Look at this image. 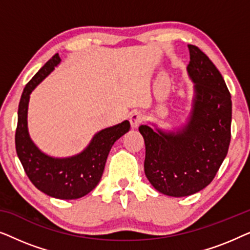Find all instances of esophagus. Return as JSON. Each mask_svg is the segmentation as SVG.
I'll return each mask as SVG.
<instances>
[{
    "label": "esophagus",
    "mask_w": 250,
    "mask_h": 250,
    "mask_svg": "<svg viewBox=\"0 0 250 250\" xmlns=\"http://www.w3.org/2000/svg\"><path fill=\"white\" fill-rule=\"evenodd\" d=\"M129 122H131L132 127L136 128L143 122V115L140 111L132 112L131 117H129Z\"/></svg>",
    "instance_id": "34e87169"
}]
</instances>
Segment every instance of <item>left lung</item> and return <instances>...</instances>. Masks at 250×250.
<instances>
[{"label": "left lung", "mask_w": 250, "mask_h": 250, "mask_svg": "<svg viewBox=\"0 0 250 250\" xmlns=\"http://www.w3.org/2000/svg\"><path fill=\"white\" fill-rule=\"evenodd\" d=\"M188 47V71L196 83L189 124L176 133L139 127L146 145V179L170 197L190 196L206 188L216 176L231 141L232 101L227 84L199 47Z\"/></svg>", "instance_id": "1"}]
</instances>
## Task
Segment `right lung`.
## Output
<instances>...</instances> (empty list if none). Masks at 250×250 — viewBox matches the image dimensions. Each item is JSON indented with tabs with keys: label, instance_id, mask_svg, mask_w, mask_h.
I'll list each match as a JSON object with an SVG mask.
<instances>
[{
	"label": "right lung",
	"instance_id": "obj_1",
	"mask_svg": "<svg viewBox=\"0 0 250 250\" xmlns=\"http://www.w3.org/2000/svg\"><path fill=\"white\" fill-rule=\"evenodd\" d=\"M59 62V54H54L23 88L15 135L16 151L30 182L40 191L58 199H78L97 187L112 145L128 132L131 125L125 121L102 129L94 135L83 152L71 158L56 159L41 152L29 139L27 131L29 94Z\"/></svg>",
	"mask_w": 250,
	"mask_h": 250
}]
</instances>
